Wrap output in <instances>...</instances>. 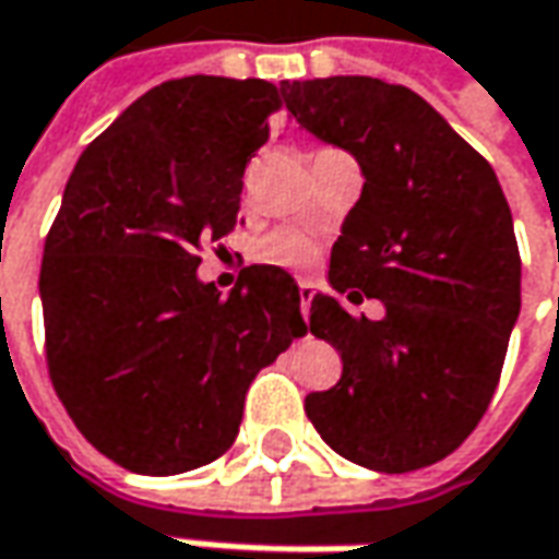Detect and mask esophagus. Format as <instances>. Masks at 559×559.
Here are the masks:
<instances>
[{"instance_id": "esophagus-1", "label": "esophagus", "mask_w": 559, "mask_h": 559, "mask_svg": "<svg viewBox=\"0 0 559 559\" xmlns=\"http://www.w3.org/2000/svg\"><path fill=\"white\" fill-rule=\"evenodd\" d=\"M312 294H316V287L309 281H299V309H302L306 321H309V309H312Z\"/></svg>"}]
</instances>
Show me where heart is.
Returning <instances> with one entry per match:
<instances>
[{
  "label": "heart",
  "mask_w": 559,
  "mask_h": 559,
  "mask_svg": "<svg viewBox=\"0 0 559 559\" xmlns=\"http://www.w3.org/2000/svg\"><path fill=\"white\" fill-rule=\"evenodd\" d=\"M260 257L265 262H272V265H281V269L302 272V269H309L316 262L318 247L299 228H278V231H272V235L262 238Z\"/></svg>",
  "instance_id": "1"
}]
</instances>
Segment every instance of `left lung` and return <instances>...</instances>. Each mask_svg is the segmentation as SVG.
Listing matches in <instances>:
<instances>
[{
  "label": "left lung",
  "instance_id": "1",
  "mask_svg": "<svg viewBox=\"0 0 559 559\" xmlns=\"http://www.w3.org/2000/svg\"><path fill=\"white\" fill-rule=\"evenodd\" d=\"M287 110L361 166V198L331 250L334 297L309 331L343 358L306 395L321 439L380 473L430 467L489 408L520 316V250L498 176L417 92L374 76L281 83ZM380 298V322L338 302Z\"/></svg>",
  "mask_w": 559,
  "mask_h": 559
}]
</instances>
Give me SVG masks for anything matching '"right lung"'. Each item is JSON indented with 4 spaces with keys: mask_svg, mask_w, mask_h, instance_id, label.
<instances>
[{
    "mask_svg": "<svg viewBox=\"0 0 559 559\" xmlns=\"http://www.w3.org/2000/svg\"><path fill=\"white\" fill-rule=\"evenodd\" d=\"M281 105L265 80H169L70 173L39 269L46 361L76 430L126 471L228 452L247 386L306 334L278 265L243 269L228 297L198 278L203 243L241 225L243 169Z\"/></svg>",
    "mask_w": 559,
    "mask_h": 559,
    "instance_id": "1",
    "label": "right lung"
}]
</instances>
